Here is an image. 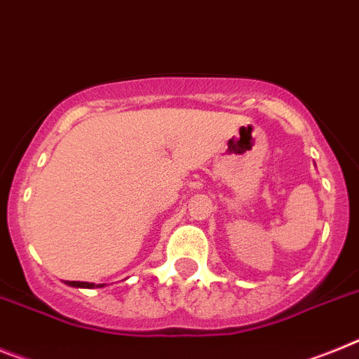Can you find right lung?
I'll return each mask as SVG.
<instances>
[{
    "mask_svg": "<svg viewBox=\"0 0 359 359\" xmlns=\"http://www.w3.org/2000/svg\"><path fill=\"white\" fill-rule=\"evenodd\" d=\"M70 287H78V289H97V287H105V283H88V281H65Z\"/></svg>",
    "mask_w": 359,
    "mask_h": 359,
    "instance_id": "add662e5",
    "label": "right lung"
}]
</instances>
